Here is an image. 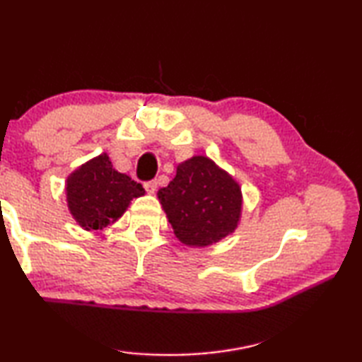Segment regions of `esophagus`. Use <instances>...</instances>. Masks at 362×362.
<instances>
[{
    "label": "esophagus",
    "instance_id": "34e87169",
    "mask_svg": "<svg viewBox=\"0 0 362 362\" xmlns=\"http://www.w3.org/2000/svg\"><path fill=\"white\" fill-rule=\"evenodd\" d=\"M156 188H158V182L156 180H151V182H146L145 183V189L148 193H151V194L156 192Z\"/></svg>",
    "mask_w": 362,
    "mask_h": 362
}]
</instances>
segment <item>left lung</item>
<instances>
[{
    "label": "left lung",
    "instance_id": "8db88e82",
    "mask_svg": "<svg viewBox=\"0 0 362 362\" xmlns=\"http://www.w3.org/2000/svg\"><path fill=\"white\" fill-rule=\"evenodd\" d=\"M158 199L177 240L207 247L235 233L243 216V192L230 173L209 156L194 155L177 166Z\"/></svg>",
    "mask_w": 362,
    "mask_h": 362
}]
</instances>
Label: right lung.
<instances>
[{
    "label": "right lung",
    "mask_w": 362,
    "mask_h": 362,
    "mask_svg": "<svg viewBox=\"0 0 362 362\" xmlns=\"http://www.w3.org/2000/svg\"><path fill=\"white\" fill-rule=\"evenodd\" d=\"M65 194L75 222L86 231H94L115 223L145 189L129 175L118 173L107 153H102L66 177Z\"/></svg>",
    "instance_id": "add662e5"
}]
</instances>
